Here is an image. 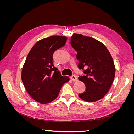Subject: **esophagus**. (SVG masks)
<instances>
[{
    "label": "esophagus",
    "mask_w": 134,
    "mask_h": 134,
    "mask_svg": "<svg viewBox=\"0 0 134 134\" xmlns=\"http://www.w3.org/2000/svg\"><path fill=\"white\" fill-rule=\"evenodd\" d=\"M70 78L72 81H74V82H76V81L78 80V78H76V76L75 75H72L70 77Z\"/></svg>",
    "instance_id": "34e87169"
}]
</instances>
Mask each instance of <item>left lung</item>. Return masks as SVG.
Listing matches in <instances>:
<instances>
[{
	"instance_id": "left-lung-1",
	"label": "left lung",
	"mask_w": 134,
	"mask_h": 134,
	"mask_svg": "<svg viewBox=\"0 0 134 134\" xmlns=\"http://www.w3.org/2000/svg\"><path fill=\"white\" fill-rule=\"evenodd\" d=\"M71 45L77 51L78 67L84 70L79 80L86 85V91L79 94L87 102L103 98L110 89L115 76V66L110 52L102 42L88 36L74 34Z\"/></svg>"
}]
</instances>
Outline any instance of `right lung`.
<instances>
[{
    "instance_id": "add662e5",
    "label": "right lung",
    "mask_w": 134,
    "mask_h": 134,
    "mask_svg": "<svg viewBox=\"0 0 134 134\" xmlns=\"http://www.w3.org/2000/svg\"><path fill=\"white\" fill-rule=\"evenodd\" d=\"M65 36H52L36 42L22 68L21 78L27 92L35 100L46 104L57 98L68 76H63L54 66L53 54L65 44Z\"/></svg>"
}]
</instances>
